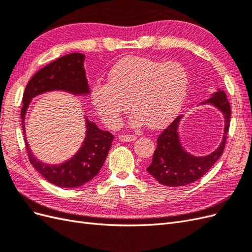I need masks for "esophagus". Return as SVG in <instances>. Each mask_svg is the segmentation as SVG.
<instances>
[{"instance_id": "1", "label": "esophagus", "mask_w": 252, "mask_h": 252, "mask_svg": "<svg viewBox=\"0 0 252 252\" xmlns=\"http://www.w3.org/2000/svg\"><path fill=\"white\" fill-rule=\"evenodd\" d=\"M134 140H135L134 135H129V134L119 135V141H121V142H131Z\"/></svg>"}]
</instances>
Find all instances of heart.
I'll return each instance as SVG.
<instances>
[{"instance_id": "obj_1", "label": "heart", "mask_w": 252, "mask_h": 252, "mask_svg": "<svg viewBox=\"0 0 252 252\" xmlns=\"http://www.w3.org/2000/svg\"><path fill=\"white\" fill-rule=\"evenodd\" d=\"M189 75L178 62H158L146 58H125L114 64L107 84H96L91 98L98 114L109 126H117L130 109V125L147 123L159 128L172 121L185 102Z\"/></svg>"}]
</instances>
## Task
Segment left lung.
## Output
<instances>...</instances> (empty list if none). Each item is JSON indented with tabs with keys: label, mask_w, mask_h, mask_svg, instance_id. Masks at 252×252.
<instances>
[{
	"label": "left lung",
	"mask_w": 252,
	"mask_h": 252,
	"mask_svg": "<svg viewBox=\"0 0 252 252\" xmlns=\"http://www.w3.org/2000/svg\"><path fill=\"white\" fill-rule=\"evenodd\" d=\"M210 105L217 108L224 118V132L222 141L211 154L194 156L183 147L179 128L184 116H180L159 134L158 147L147 171L162 185L169 187L185 186L201 179L222 156L227 132L230 123V105L223 90L217 89L208 100L200 104Z\"/></svg>",
	"instance_id": "8db88e82"
}]
</instances>
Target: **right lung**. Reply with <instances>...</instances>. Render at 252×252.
<instances>
[{
  "mask_svg": "<svg viewBox=\"0 0 252 252\" xmlns=\"http://www.w3.org/2000/svg\"><path fill=\"white\" fill-rule=\"evenodd\" d=\"M84 61L85 56L82 53H70L58 59L33 75L23 94L22 128L29 161L45 180L62 188L85 185L100 172L111 147L113 135L84 117L85 138L79 150L63 163L48 164L37 158L30 149L25 132V119L30 103L37 95L53 91H63L74 96L89 95L90 89L84 69Z\"/></svg>",
  "mask_w": 252,
  "mask_h": 252,
  "instance_id": "1",
  "label": "right lung"
}]
</instances>
